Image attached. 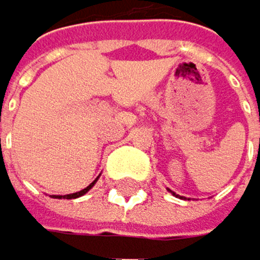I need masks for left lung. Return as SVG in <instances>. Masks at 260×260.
Listing matches in <instances>:
<instances>
[{
    "mask_svg": "<svg viewBox=\"0 0 260 260\" xmlns=\"http://www.w3.org/2000/svg\"><path fill=\"white\" fill-rule=\"evenodd\" d=\"M173 194H175V192H173Z\"/></svg>",
    "mask_w": 260,
    "mask_h": 260,
    "instance_id": "obj_1",
    "label": "left lung"
}]
</instances>
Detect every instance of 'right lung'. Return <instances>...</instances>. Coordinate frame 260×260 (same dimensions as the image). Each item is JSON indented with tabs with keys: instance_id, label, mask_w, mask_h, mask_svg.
Segmentation results:
<instances>
[{
	"instance_id": "obj_1",
	"label": "right lung",
	"mask_w": 260,
	"mask_h": 260,
	"mask_svg": "<svg viewBox=\"0 0 260 260\" xmlns=\"http://www.w3.org/2000/svg\"><path fill=\"white\" fill-rule=\"evenodd\" d=\"M95 184V181L92 183V184H89V186H87L85 187V189H82V191H79V192H74V194H68V196H62V198H66V199H76V198H79V196H84L87 191H89L90 189V187ZM59 199H61V196H59Z\"/></svg>"
}]
</instances>
